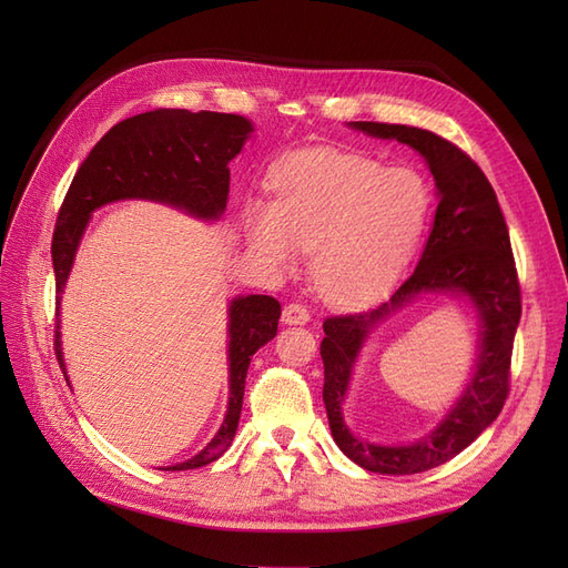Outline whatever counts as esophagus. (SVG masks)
<instances>
[{"label":"esophagus","mask_w":568,"mask_h":568,"mask_svg":"<svg viewBox=\"0 0 568 568\" xmlns=\"http://www.w3.org/2000/svg\"><path fill=\"white\" fill-rule=\"evenodd\" d=\"M307 320H311V313H307V307L301 303H288L282 313L284 324H305Z\"/></svg>","instance_id":"esophagus-1"}]
</instances>
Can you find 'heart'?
<instances>
[{"mask_svg":"<svg viewBox=\"0 0 568 568\" xmlns=\"http://www.w3.org/2000/svg\"><path fill=\"white\" fill-rule=\"evenodd\" d=\"M272 203L246 211L251 253L288 272L311 255L317 294L336 305L382 296L400 277L432 213V192L409 168H384L329 146L291 153L270 178Z\"/></svg>","mask_w":568,"mask_h":568,"instance_id":"1","label":"heart"}]
</instances>
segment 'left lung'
Returning <instances> with one entry per match:
<instances>
[{"label":"left lung","instance_id":"1","mask_svg":"<svg viewBox=\"0 0 568 568\" xmlns=\"http://www.w3.org/2000/svg\"><path fill=\"white\" fill-rule=\"evenodd\" d=\"M348 125L376 140H395L415 149L434 175L438 209L419 265L388 301L365 313L324 320L322 398L343 455L376 474H419L459 455L500 415L509 393L521 288L500 203L484 170L467 153L419 128L365 120ZM419 295L459 297L477 311L479 341L470 382L446 417L419 442L384 446L357 439L342 419L339 407L356 357L376 325Z\"/></svg>","mask_w":568,"mask_h":568}]
</instances>
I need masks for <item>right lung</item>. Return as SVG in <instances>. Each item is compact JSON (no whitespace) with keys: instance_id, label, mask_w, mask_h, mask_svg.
<instances>
[{"instance_id":"obj_1","label":"right lung","mask_w":568,"mask_h":568,"mask_svg":"<svg viewBox=\"0 0 568 568\" xmlns=\"http://www.w3.org/2000/svg\"><path fill=\"white\" fill-rule=\"evenodd\" d=\"M253 123L244 115L186 109H156L113 125L78 168L59 211L51 261L57 274V357L65 374L61 351V294L75 263L78 246L97 209L115 201H156L186 215L215 222L227 209L230 161L242 153ZM282 315L272 296H236L227 307L230 400L217 434L192 459L165 471L205 467L222 457L236 434L251 357L277 336Z\"/></svg>"}]
</instances>
